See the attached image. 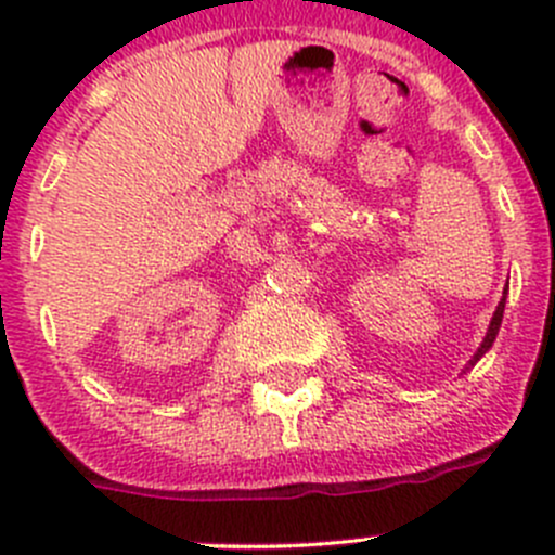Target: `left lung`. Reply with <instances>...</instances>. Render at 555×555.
Wrapping results in <instances>:
<instances>
[{
    "mask_svg": "<svg viewBox=\"0 0 555 555\" xmlns=\"http://www.w3.org/2000/svg\"><path fill=\"white\" fill-rule=\"evenodd\" d=\"M505 300H507V287H505V293H502V300H500V306H496L494 317H491V322H489V330H486V338L480 340V346H478V351H475V354H473V360H469L467 365H464V373H467L469 367H475V362H478L480 357H483L486 351H489L491 346H494V340H496V333H500V324H502V313H505Z\"/></svg>",
    "mask_w": 555,
    "mask_h": 555,
    "instance_id": "1",
    "label": "left lung"
}]
</instances>
